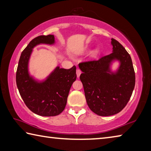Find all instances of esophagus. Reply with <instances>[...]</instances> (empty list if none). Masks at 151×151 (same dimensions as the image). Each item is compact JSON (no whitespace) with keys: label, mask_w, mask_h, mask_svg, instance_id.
Here are the masks:
<instances>
[{"label":"esophagus","mask_w":151,"mask_h":151,"mask_svg":"<svg viewBox=\"0 0 151 151\" xmlns=\"http://www.w3.org/2000/svg\"><path fill=\"white\" fill-rule=\"evenodd\" d=\"M81 73V71L80 69H77V70H76V73H77V77L78 78H80V76Z\"/></svg>","instance_id":"esophagus-1"}]
</instances>
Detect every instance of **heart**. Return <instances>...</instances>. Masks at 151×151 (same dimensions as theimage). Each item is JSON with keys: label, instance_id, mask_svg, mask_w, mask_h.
Returning <instances> with one entry per match:
<instances>
[{"label": "heart", "instance_id": "b5f03b06", "mask_svg": "<svg viewBox=\"0 0 151 151\" xmlns=\"http://www.w3.org/2000/svg\"><path fill=\"white\" fill-rule=\"evenodd\" d=\"M98 53H99V50H94L93 52H92V55H96L98 54Z\"/></svg>", "mask_w": 151, "mask_h": 151}]
</instances>
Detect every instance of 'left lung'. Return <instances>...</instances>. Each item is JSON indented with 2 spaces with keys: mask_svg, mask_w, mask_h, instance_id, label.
<instances>
[{
  "mask_svg": "<svg viewBox=\"0 0 151 151\" xmlns=\"http://www.w3.org/2000/svg\"><path fill=\"white\" fill-rule=\"evenodd\" d=\"M113 52L100 58L79 63L82 71V82L87 104L92 111L99 116L115 115L127 104L135 85V73L131 58L122 45L111 39ZM120 66L115 73L110 70L113 60Z\"/></svg>",
  "mask_w": 151,
  "mask_h": 151,
  "instance_id": "8db88e82",
  "label": "left lung"
}]
</instances>
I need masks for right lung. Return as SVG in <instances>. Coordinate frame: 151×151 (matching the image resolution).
I'll return each instance as SVG.
<instances>
[{
	"instance_id": "add662e5",
	"label": "right lung",
	"mask_w": 151,
	"mask_h": 151,
	"mask_svg": "<svg viewBox=\"0 0 151 151\" xmlns=\"http://www.w3.org/2000/svg\"><path fill=\"white\" fill-rule=\"evenodd\" d=\"M54 36H39L31 40L20 55L16 81L26 106L36 114L51 117L64 110L71 86L77 78L76 67L68 70L56 67L46 80L38 82L30 76L28 65L32 48L40 44H54Z\"/></svg>"
}]
</instances>
